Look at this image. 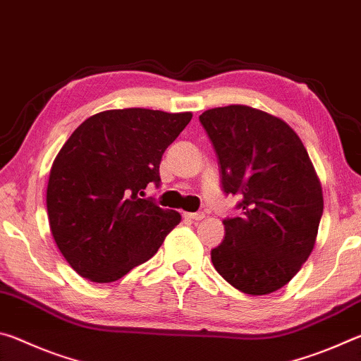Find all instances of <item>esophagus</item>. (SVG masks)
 I'll list each match as a JSON object with an SVG mask.
<instances>
[{"instance_id": "1", "label": "esophagus", "mask_w": 361, "mask_h": 361, "mask_svg": "<svg viewBox=\"0 0 361 361\" xmlns=\"http://www.w3.org/2000/svg\"><path fill=\"white\" fill-rule=\"evenodd\" d=\"M185 218L192 219V221H200V219L205 218L204 212H194V213H185Z\"/></svg>"}]
</instances>
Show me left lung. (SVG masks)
<instances>
[{
    "mask_svg": "<svg viewBox=\"0 0 361 361\" xmlns=\"http://www.w3.org/2000/svg\"><path fill=\"white\" fill-rule=\"evenodd\" d=\"M218 157L224 194H239L240 215L226 218L212 262L247 295L285 286L315 245L323 195L299 137L282 119L245 105L199 116Z\"/></svg>",
    "mask_w": 361,
    "mask_h": 361,
    "instance_id": "8db88e82",
    "label": "left lung"
}]
</instances>
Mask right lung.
Returning <instances> with one entry per match:
<instances>
[{
	"label": "right lung",
	"instance_id": "obj_1",
	"mask_svg": "<svg viewBox=\"0 0 361 361\" xmlns=\"http://www.w3.org/2000/svg\"><path fill=\"white\" fill-rule=\"evenodd\" d=\"M191 113L109 109L90 116L66 140L47 183V215L57 247L79 276L97 283L124 277L157 253L181 221L145 199L161 185L162 154Z\"/></svg>",
	"mask_w": 361,
	"mask_h": 361
}]
</instances>
